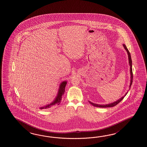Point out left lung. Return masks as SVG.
<instances>
[{
  "mask_svg": "<svg viewBox=\"0 0 147 147\" xmlns=\"http://www.w3.org/2000/svg\"><path fill=\"white\" fill-rule=\"evenodd\" d=\"M123 46L125 48V49L126 50L127 53H128V58H129V65H130V75H131V79H130L131 80H130V86H129V87L130 88L131 84H132V81H133V73H132V60H131V55H130V52L129 51V50H128V49H127V47L125 46V44L123 45ZM127 94H125V95ZM125 96L122 97V98H121L120 99L117 100V101H116L113 102V103H109V104H107V105H98V104H96V103H92V102H91L90 101H89V102L91 104L92 106H94V107H99V108L113 107L116 106L117 104H118V103L124 98Z\"/></svg>",
  "mask_w": 147,
  "mask_h": 147,
  "instance_id": "1",
  "label": "left lung"
}]
</instances>
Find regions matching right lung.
I'll list each match as a JSON object with an SVG mask.
<instances>
[{"instance_id":"obj_1","label":"right lung","mask_w":147,"mask_h":147,"mask_svg":"<svg viewBox=\"0 0 147 147\" xmlns=\"http://www.w3.org/2000/svg\"><path fill=\"white\" fill-rule=\"evenodd\" d=\"M66 84H67V81L62 82L60 85L59 89L58 90V92L57 94V97H56L55 99L54 100L53 102L50 103V104H48V105H46L45 106L41 107V108H40V109H48V108H50L51 107L55 106H56V105H59L61 101L63 96L65 93Z\"/></svg>"}]
</instances>
